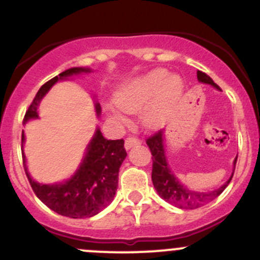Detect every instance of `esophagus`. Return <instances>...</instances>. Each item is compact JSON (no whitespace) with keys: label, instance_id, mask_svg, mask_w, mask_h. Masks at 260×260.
Returning a JSON list of instances; mask_svg holds the SVG:
<instances>
[{"label":"esophagus","instance_id":"34e87169","mask_svg":"<svg viewBox=\"0 0 260 260\" xmlns=\"http://www.w3.org/2000/svg\"><path fill=\"white\" fill-rule=\"evenodd\" d=\"M136 145H141V140H138L136 137H128L124 142L125 150H129V148H132Z\"/></svg>","mask_w":260,"mask_h":260}]
</instances>
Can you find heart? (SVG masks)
<instances>
[{
  "label": "heart",
  "mask_w": 260,
  "mask_h": 260,
  "mask_svg": "<svg viewBox=\"0 0 260 260\" xmlns=\"http://www.w3.org/2000/svg\"><path fill=\"white\" fill-rule=\"evenodd\" d=\"M184 82L178 75H169L164 69L153 70L123 85L115 94V102L108 105L118 119L124 113L142 110V122L148 128H160L174 115L183 98Z\"/></svg>",
  "instance_id": "heart-1"
}]
</instances>
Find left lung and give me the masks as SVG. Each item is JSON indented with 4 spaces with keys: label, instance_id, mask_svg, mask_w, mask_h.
Masks as SVG:
<instances>
[{
    "label": "left lung",
    "instance_id": "8db88e82",
    "mask_svg": "<svg viewBox=\"0 0 260 260\" xmlns=\"http://www.w3.org/2000/svg\"><path fill=\"white\" fill-rule=\"evenodd\" d=\"M197 77L200 82L208 84L220 90V86L215 84L213 80L208 75H206L205 72L198 71ZM146 143H147L151 155H152V174H151V178H152L153 186H155L156 191L162 200L171 203L175 207L183 208V210H194V208L202 207V206L207 205L208 202L217 198L225 190V188L233 179L234 173L223 185H221L220 188L215 189L212 191L191 190V189L186 188L185 185H183L178 180V178L174 175L173 171L169 168L168 162H166L165 147H164V131H157L155 135H152L146 140ZM236 160H238V156L234 160V170H235Z\"/></svg>",
    "mask_w": 260,
    "mask_h": 260
}]
</instances>
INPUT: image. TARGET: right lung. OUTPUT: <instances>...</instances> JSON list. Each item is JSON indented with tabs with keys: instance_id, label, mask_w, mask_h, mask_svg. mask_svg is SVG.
Wrapping results in <instances>:
<instances>
[{
	"instance_id": "1",
	"label": "right lung",
	"mask_w": 260,
	"mask_h": 260,
	"mask_svg": "<svg viewBox=\"0 0 260 260\" xmlns=\"http://www.w3.org/2000/svg\"><path fill=\"white\" fill-rule=\"evenodd\" d=\"M82 72L87 74L91 72V70L74 67L45 82L37 92L29 109L25 113L24 123L29 119L38 118V105L55 82ZM95 108L96 114L99 115L102 112L99 103L95 104ZM24 141L25 136L22 131L21 142L24 143ZM127 152L124 148V141L107 140L100 129H96L91 142L87 146L81 165L69 180L57 184H40L32 180L30 174L27 173L24 150L22 164L35 196L47 207L57 212L58 215L66 217L87 218L98 215L100 211L112 203L118 186L119 168Z\"/></svg>"
}]
</instances>
